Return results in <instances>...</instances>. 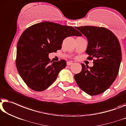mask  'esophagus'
Segmentation results:
<instances>
[{"instance_id": "1", "label": "esophagus", "mask_w": 126, "mask_h": 126, "mask_svg": "<svg viewBox=\"0 0 126 126\" xmlns=\"http://www.w3.org/2000/svg\"><path fill=\"white\" fill-rule=\"evenodd\" d=\"M73 62L72 61H67V65H72V64H73Z\"/></svg>"}]
</instances>
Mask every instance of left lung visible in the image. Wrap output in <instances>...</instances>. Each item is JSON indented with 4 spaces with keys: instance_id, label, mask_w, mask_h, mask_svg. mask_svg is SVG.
Here are the masks:
<instances>
[{
    "instance_id": "left-lung-1",
    "label": "left lung",
    "mask_w": 126,
    "mask_h": 126,
    "mask_svg": "<svg viewBox=\"0 0 126 126\" xmlns=\"http://www.w3.org/2000/svg\"><path fill=\"white\" fill-rule=\"evenodd\" d=\"M87 37L86 53L93 60L92 67L82 64V70L74 75L81 90L90 95L105 92L116 79L122 60L121 45L116 36L105 27H76ZM95 58V59H94Z\"/></svg>"
}]
</instances>
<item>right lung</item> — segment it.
<instances>
[{
	"label": "right lung",
	"instance_id": "right-lung-1",
	"mask_svg": "<svg viewBox=\"0 0 126 126\" xmlns=\"http://www.w3.org/2000/svg\"><path fill=\"white\" fill-rule=\"evenodd\" d=\"M72 36L82 35L73 27L50 21L35 24L23 32L17 43L16 65L30 89L41 92L54 82L66 62H52L49 53L61 49L63 40Z\"/></svg>",
	"mask_w": 126,
	"mask_h": 126
}]
</instances>
